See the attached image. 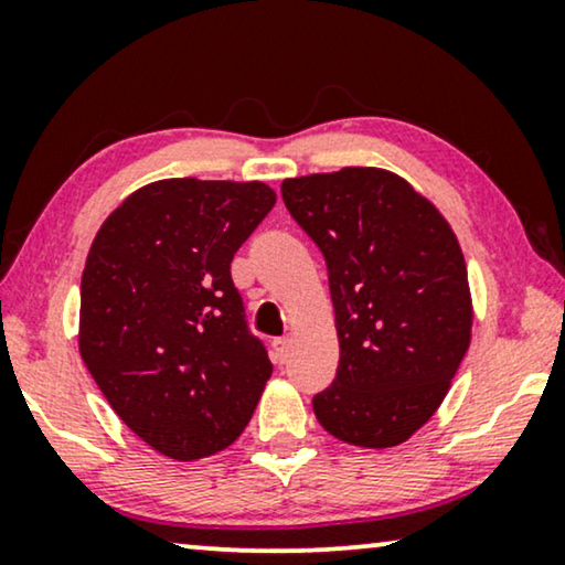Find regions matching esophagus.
Wrapping results in <instances>:
<instances>
[{
	"instance_id": "esophagus-1",
	"label": "esophagus",
	"mask_w": 565,
	"mask_h": 565,
	"mask_svg": "<svg viewBox=\"0 0 565 565\" xmlns=\"http://www.w3.org/2000/svg\"><path fill=\"white\" fill-rule=\"evenodd\" d=\"M273 350H275V358L282 362L285 358H288V350H290V339H288V337H277V339H273Z\"/></svg>"
}]
</instances>
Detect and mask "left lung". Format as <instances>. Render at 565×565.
<instances>
[{"instance_id":"left-lung-1","label":"left lung","mask_w":565,"mask_h":565,"mask_svg":"<svg viewBox=\"0 0 565 565\" xmlns=\"http://www.w3.org/2000/svg\"><path fill=\"white\" fill-rule=\"evenodd\" d=\"M282 200L319 246L334 300L339 367L313 396L321 427L360 447H393L443 404L470 344L460 244L435 205L373 167L282 182Z\"/></svg>"}]
</instances>
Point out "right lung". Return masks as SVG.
Returning <instances> with one entry per match:
<instances>
[{"instance_id":"1","label":"right lung","mask_w":565,"mask_h":565,"mask_svg":"<svg viewBox=\"0 0 565 565\" xmlns=\"http://www.w3.org/2000/svg\"><path fill=\"white\" fill-rule=\"evenodd\" d=\"M275 192L195 177L146 184L92 242L79 352L130 431L174 460L226 450L273 375L231 259Z\"/></svg>"}]
</instances>
